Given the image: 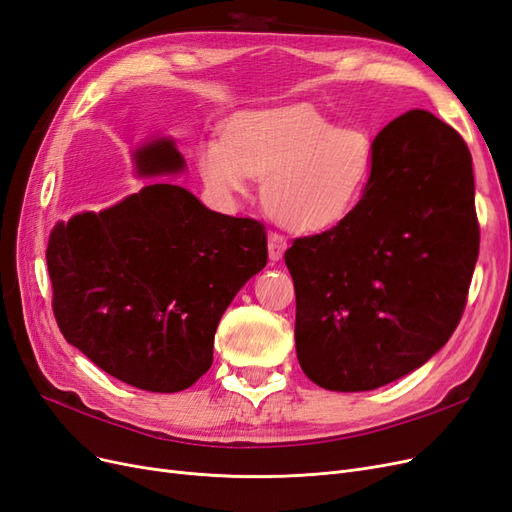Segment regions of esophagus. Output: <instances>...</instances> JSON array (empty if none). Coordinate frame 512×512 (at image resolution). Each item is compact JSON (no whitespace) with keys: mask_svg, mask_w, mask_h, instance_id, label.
<instances>
[{"mask_svg":"<svg viewBox=\"0 0 512 512\" xmlns=\"http://www.w3.org/2000/svg\"><path fill=\"white\" fill-rule=\"evenodd\" d=\"M267 245H269V258H271V262L281 260V256H284V252L288 250V241L281 237V235H277V233H269Z\"/></svg>","mask_w":512,"mask_h":512,"instance_id":"34e87169","label":"esophagus"}]
</instances>
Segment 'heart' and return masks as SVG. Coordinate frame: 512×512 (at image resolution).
<instances>
[{"label":"heart","instance_id":"heart-1","mask_svg":"<svg viewBox=\"0 0 512 512\" xmlns=\"http://www.w3.org/2000/svg\"><path fill=\"white\" fill-rule=\"evenodd\" d=\"M375 165V139L341 127L309 103L245 110L224 125L222 139L197 150V169L220 201L245 197L264 178L271 218L296 233H320L354 209Z\"/></svg>","mask_w":512,"mask_h":512}]
</instances>
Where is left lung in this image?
I'll return each instance as SVG.
<instances>
[{
	"label": "left lung",
	"mask_w": 512,
	"mask_h": 512,
	"mask_svg": "<svg viewBox=\"0 0 512 512\" xmlns=\"http://www.w3.org/2000/svg\"><path fill=\"white\" fill-rule=\"evenodd\" d=\"M477 256L468 146L426 110L398 116L351 214L286 250L303 373L368 392L424 366L460 322Z\"/></svg>",
	"instance_id": "8db88e82"
}]
</instances>
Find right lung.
<instances>
[{"mask_svg": "<svg viewBox=\"0 0 512 512\" xmlns=\"http://www.w3.org/2000/svg\"><path fill=\"white\" fill-rule=\"evenodd\" d=\"M137 178L186 171L169 135L131 152ZM52 309L69 345L146 392H182L214 362L222 313L267 264V231L207 209L190 190L150 182L50 231Z\"/></svg>", "mask_w": 512, "mask_h": 512, "instance_id": "right-lung-1", "label": "right lung"}]
</instances>
